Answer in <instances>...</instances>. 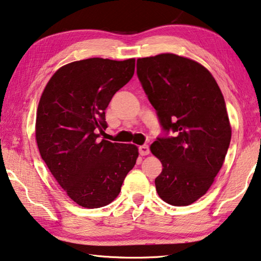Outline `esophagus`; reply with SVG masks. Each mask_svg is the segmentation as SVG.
Here are the masks:
<instances>
[{
	"label": "esophagus",
	"instance_id": "obj_1",
	"mask_svg": "<svg viewBox=\"0 0 261 261\" xmlns=\"http://www.w3.org/2000/svg\"><path fill=\"white\" fill-rule=\"evenodd\" d=\"M139 154L143 155V156L148 155L149 154V147H148V145H141V146H139Z\"/></svg>",
	"mask_w": 261,
	"mask_h": 261
}]
</instances>
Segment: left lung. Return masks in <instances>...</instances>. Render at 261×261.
<instances>
[{"instance_id": "obj_1", "label": "left lung", "mask_w": 261, "mask_h": 261, "mask_svg": "<svg viewBox=\"0 0 261 261\" xmlns=\"http://www.w3.org/2000/svg\"><path fill=\"white\" fill-rule=\"evenodd\" d=\"M137 75L164 131L150 146L163 167L156 192L171 205L192 204L211 187L230 144L224 96L205 67L173 54L139 58Z\"/></svg>"}]
</instances>
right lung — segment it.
I'll return each instance as SVG.
<instances>
[{
	"label": "right lung",
	"mask_w": 261,
	"mask_h": 261,
	"mask_svg": "<svg viewBox=\"0 0 261 261\" xmlns=\"http://www.w3.org/2000/svg\"><path fill=\"white\" fill-rule=\"evenodd\" d=\"M135 59L90 58L63 66L42 93L36 114V143L42 160L79 205L110 204L135 167L138 148L99 139L105 111L135 74Z\"/></svg>",
	"instance_id": "obj_1"
}]
</instances>
